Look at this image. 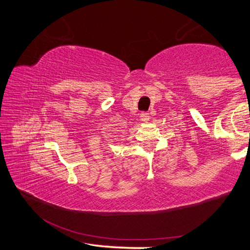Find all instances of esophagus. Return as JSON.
Segmentation results:
<instances>
[{
    "label": "esophagus",
    "instance_id": "34e87169",
    "mask_svg": "<svg viewBox=\"0 0 250 250\" xmlns=\"http://www.w3.org/2000/svg\"><path fill=\"white\" fill-rule=\"evenodd\" d=\"M140 119H141V121H143V122H147V121L150 120L149 113H147V112H142L141 115H140Z\"/></svg>",
    "mask_w": 250,
    "mask_h": 250
}]
</instances>
